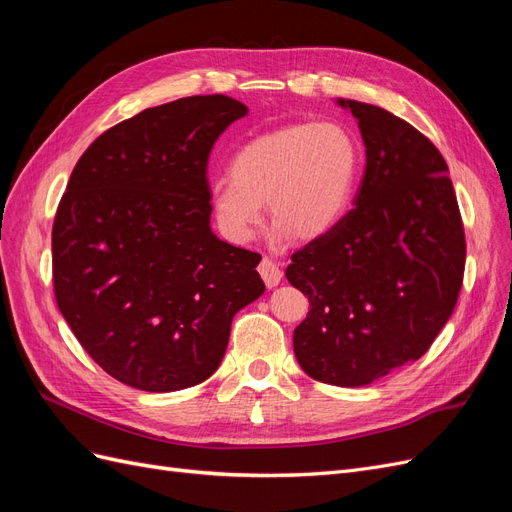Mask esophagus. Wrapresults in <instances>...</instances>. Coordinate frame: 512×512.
<instances>
[{
  "label": "esophagus",
  "instance_id": "obj_1",
  "mask_svg": "<svg viewBox=\"0 0 512 512\" xmlns=\"http://www.w3.org/2000/svg\"><path fill=\"white\" fill-rule=\"evenodd\" d=\"M258 273H260V277H262V280H265V284H267L269 288H273V286H277V284L282 282V269H280V265H277V262H273V260L267 258V256L260 260Z\"/></svg>",
  "mask_w": 512,
  "mask_h": 512
}]
</instances>
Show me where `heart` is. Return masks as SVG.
<instances>
[{"label":"heart","instance_id":"heart-1","mask_svg":"<svg viewBox=\"0 0 512 512\" xmlns=\"http://www.w3.org/2000/svg\"><path fill=\"white\" fill-rule=\"evenodd\" d=\"M361 170L354 136L333 121H299L241 145L228 175L211 185V211L224 237L250 243L265 218L277 235L318 239L344 218Z\"/></svg>","mask_w":512,"mask_h":512}]
</instances>
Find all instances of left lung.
Masks as SVG:
<instances>
[{"mask_svg": "<svg viewBox=\"0 0 512 512\" xmlns=\"http://www.w3.org/2000/svg\"><path fill=\"white\" fill-rule=\"evenodd\" d=\"M337 102L359 119L365 175L354 209L292 254L286 277L309 299L292 344L307 376L365 386L421 359L451 318L466 235L436 145L380 106Z\"/></svg>", "mask_w": 512, "mask_h": 512, "instance_id": "left-lung-1", "label": "left lung"}]
</instances>
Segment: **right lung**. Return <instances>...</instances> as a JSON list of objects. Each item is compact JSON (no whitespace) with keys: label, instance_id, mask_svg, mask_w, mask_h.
I'll use <instances>...</instances> for the list:
<instances>
[{"label":"right lung","instance_id":"right-lung-1","mask_svg":"<svg viewBox=\"0 0 512 512\" xmlns=\"http://www.w3.org/2000/svg\"><path fill=\"white\" fill-rule=\"evenodd\" d=\"M247 115L228 96L145 108L76 162L53 222L59 312L108 376L170 393L220 367L260 254L211 232L209 153Z\"/></svg>","mask_w":512,"mask_h":512}]
</instances>
